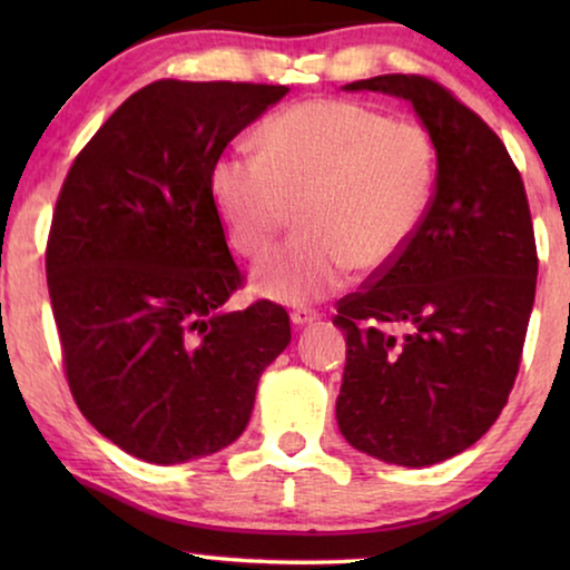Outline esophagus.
I'll list each match as a JSON object with an SVG mask.
<instances>
[{
	"instance_id": "obj_1",
	"label": "esophagus",
	"mask_w": 570,
	"mask_h": 570,
	"mask_svg": "<svg viewBox=\"0 0 570 570\" xmlns=\"http://www.w3.org/2000/svg\"><path fill=\"white\" fill-rule=\"evenodd\" d=\"M318 318V314L316 311H311V308H298V311H293L291 314V322H293V326H308V324H314Z\"/></svg>"
}]
</instances>
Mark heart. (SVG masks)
I'll return each mask as SVG.
<instances>
[{
	"label": "heart",
	"instance_id": "heart-1",
	"mask_svg": "<svg viewBox=\"0 0 570 570\" xmlns=\"http://www.w3.org/2000/svg\"><path fill=\"white\" fill-rule=\"evenodd\" d=\"M262 153H223L209 191L228 244L259 256L298 207V238L264 256L254 291L308 306L355 275L400 259L431 205L435 155L415 121L386 119L353 100H306L272 116Z\"/></svg>",
	"mask_w": 570,
	"mask_h": 570
}]
</instances>
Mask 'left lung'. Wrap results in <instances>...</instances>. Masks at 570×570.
<instances>
[{"label":"left lung","mask_w":570,"mask_h":570,"mask_svg":"<svg viewBox=\"0 0 570 570\" xmlns=\"http://www.w3.org/2000/svg\"><path fill=\"white\" fill-rule=\"evenodd\" d=\"M345 90L410 100L439 170L410 246L337 306V425L381 462L439 464L488 433L517 381L537 287L524 181L495 131L431 77L379 75Z\"/></svg>","instance_id":"1"}]
</instances>
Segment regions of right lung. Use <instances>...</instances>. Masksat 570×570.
I'll use <instances>...</instances> for the list:
<instances>
[{
  "label": "right lung",
  "instance_id": "add662e5",
  "mask_svg": "<svg viewBox=\"0 0 570 570\" xmlns=\"http://www.w3.org/2000/svg\"><path fill=\"white\" fill-rule=\"evenodd\" d=\"M285 85L158 80L100 127L61 186L46 277L77 407L150 464L244 433L264 368L291 342L277 303L225 311L244 275L209 170Z\"/></svg>",
  "mask_w": 570,
  "mask_h": 570
}]
</instances>
